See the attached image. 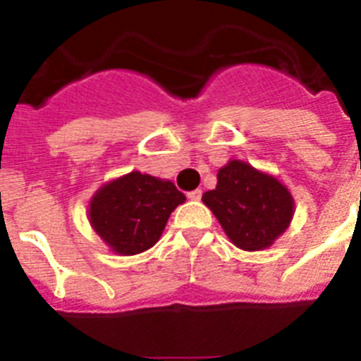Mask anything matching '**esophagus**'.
<instances>
[{
    "mask_svg": "<svg viewBox=\"0 0 361 361\" xmlns=\"http://www.w3.org/2000/svg\"><path fill=\"white\" fill-rule=\"evenodd\" d=\"M187 197L191 198V200H200L202 198V189H195V191H191Z\"/></svg>",
    "mask_w": 361,
    "mask_h": 361,
    "instance_id": "obj_1",
    "label": "esophagus"
}]
</instances>
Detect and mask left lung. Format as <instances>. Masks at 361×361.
<instances>
[{
  "label": "left lung",
  "mask_w": 361,
  "mask_h": 361,
  "mask_svg": "<svg viewBox=\"0 0 361 361\" xmlns=\"http://www.w3.org/2000/svg\"><path fill=\"white\" fill-rule=\"evenodd\" d=\"M202 200L243 251L271 245L286 231L294 209L285 185L241 161H231L217 172V187L204 192Z\"/></svg>",
  "instance_id": "obj_1"
}]
</instances>
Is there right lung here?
I'll return each instance as SVG.
<instances>
[{
    "instance_id": "right-lung-1",
    "label": "right lung",
    "mask_w": 361,
    "mask_h": 361,
    "mask_svg": "<svg viewBox=\"0 0 361 361\" xmlns=\"http://www.w3.org/2000/svg\"><path fill=\"white\" fill-rule=\"evenodd\" d=\"M183 200L172 181L130 172L99 189L90 204V223L116 252L136 255L157 243Z\"/></svg>"
}]
</instances>
